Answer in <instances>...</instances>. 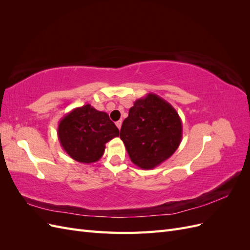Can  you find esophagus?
Listing matches in <instances>:
<instances>
[{
    "label": "esophagus",
    "mask_w": 250,
    "mask_h": 250,
    "mask_svg": "<svg viewBox=\"0 0 250 250\" xmlns=\"http://www.w3.org/2000/svg\"><path fill=\"white\" fill-rule=\"evenodd\" d=\"M116 125H117V127L119 128V129H121V127H122V121H118V122H116Z\"/></svg>",
    "instance_id": "obj_1"
}]
</instances>
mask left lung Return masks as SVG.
Returning a JSON list of instances; mask_svg holds the SVG:
<instances>
[{
  "label": "left lung",
  "instance_id": "obj_1",
  "mask_svg": "<svg viewBox=\"0 0 250 250\" xmlns=\"http://www.w3.org/2000/svg\"><path fill=\"white\" fill-rule=\"evenodd\" d=\"M120 138L131 162L141 169L150 170L175 152L183 138V124L169 102L149 93L129 109Z\"/></svg>",
  "mask_w": 250,
  "mask_h": 250
}]
</instances>
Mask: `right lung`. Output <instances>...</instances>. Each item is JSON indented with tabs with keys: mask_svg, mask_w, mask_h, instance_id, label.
I'll return each instance as SVG.
<instances>
[{
	"mask_svg": "<svg viewBox=\"0 0 250 250\" xmlns=\"http://www.w3.org/2000/svg\"><path fill=\"white\" fill-rule=\"evenodd\" d=\"M57 134L62 149L74 161L92 164L102 157L105 144L120 133L106 112L85 104L59 121Z\"/></svg>",
	"mask_w": 250,
	"mask_h": 250,
	"instance_id": "obj_1",
	"label": "right lung"
}]
</instances>
